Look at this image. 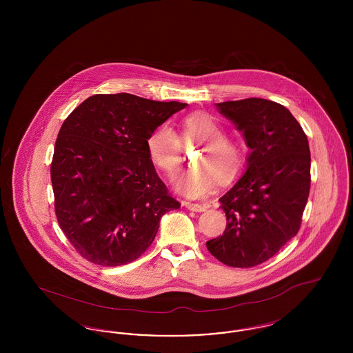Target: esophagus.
I'll return each mask as SVG.
<instances>
[{
    "instance_id": "obj_1",
    "label": "esophagus",
    "mask_w": 353,
    "mask_h": 353,
    "mask_svg": "<svg viewBox=\"0 0 353 353\" xmlns=\"http://www.w3.org/2000/svg\"><path fill=\"white\" fill-rule=\"evenodd\" d=\"M183 205H184L186 209H189V210H192V212H205V210H206V206H205V205H201V203H193V202L183 201Z\"/></svg>"
}]
</instances>
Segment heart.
Wrapping results in <instances>:
<instances>
[{
	"label": "heart",
	"mask_w": 353,
	"mask_h": 353,
	"mask_svg": "<svg viewBox=\"0 0 353 353\" xmlns=\"http://www.w3.org/2000/svg\"><path fill=\"white\" fill-rule=\"evenodd\" d=\"M145 144L152 163L168 177L181 168L183 145L200 144L193 157L196 165L173 181L176 189L190 199L208 196L214 190L219 177L233 179L243 164L239 145L225 136L216 119L205 112L186 117L181 123L180 136L168 124L159 125L147 137Z\"/></svg>",
	"instance_id": "b5f03b06"
}]
</instances>
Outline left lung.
Here are the masks:
<instances>
[{
  "label": "left lung",
  "instance_id": "8db88e82",
  "mask_svg": "<svg viewBox=\"0 0 353 353\" xmlns=\"http://www.w3.org/2000/svg\"><path fill=\"white\" fill-rule=\"evenodd\" d=\"M217 108L242 131L252 152L243 176L219 199L226 229L206 248L219 262L249 269L301 229L311 185L310 147L298 120L279 103L249 98Z\"/></svg>",
  "mask_w": 353,
  "mask_h": 353
}]
</instances>
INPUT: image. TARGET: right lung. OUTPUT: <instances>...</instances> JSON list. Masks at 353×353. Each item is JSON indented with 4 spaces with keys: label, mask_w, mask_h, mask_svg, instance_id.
I'll return each instance as SVG.
<instances>
[{
    "label": "right lung",
    "mask_w": 353,
    "mask_h": 353,
    "mask_svg": "<svg viewBox=\"0 0 353 353\" xmlns=\"http://www.w3.org/2000/svg\"><path fill=\"white\" fill-rule=\"evenodd\" d=\"M185 107L125 92L97 94L63 121L50 167L54 208L84 259L101 266L134 262L151 246L161 216L180 208L145 143Z\"/></svg>",
    "instance_id": "obj_1"
}]
</instances>
